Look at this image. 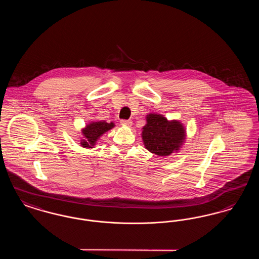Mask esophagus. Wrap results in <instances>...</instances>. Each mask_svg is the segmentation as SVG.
I'll return each mask as SVG.
<instances>
[{"mask_svg":"<svg viewBox=\"0 0 259 259\" xmlns=\"http://www.w3.org/2000/svg\"><path fill=\"white\" fill-rule=\"evenodd\" d=\"M120 123H121V125H124V126L130 127V126L132 125V120H124V119H122V120L120 121Z\"/></svg>","mask_w":259,"mask_h":259,"instance_id":"34e87169","label":"esophagus"}]
</instances>
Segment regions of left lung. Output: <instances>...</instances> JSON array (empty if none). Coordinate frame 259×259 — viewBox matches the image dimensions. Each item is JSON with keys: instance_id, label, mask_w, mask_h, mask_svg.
Listing matches in <instances>:
<instances>
[{"instance_id": "left-lung-1", "label": "left lung", "mask_w": 259, "mask_h": 259, "mask_svg": "<svg viewBox=\"0 0 259 259\" xmlns=\"http://www.w3.org/2000/svg\"><path fill=\"white\" fill-rule=\"evenodd\" d=\"M143 127L142 139L145 148L158 156H169L184 145L185 126L179 120H168L159 113H148Z\"/></svg>"}]
</instances>
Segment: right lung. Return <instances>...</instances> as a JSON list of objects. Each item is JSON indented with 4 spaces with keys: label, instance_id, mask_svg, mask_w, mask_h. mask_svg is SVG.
Listing matches in <instances>:
<instances>
[{
    "label": "right lung",
    "instance_id": "1",
    "mask_svg": "<svg viewBox=\"0 0 259 259\" xmlns=\"http://www.w3.org/2000/svg\"><path fill=\"white\" fill-rule=\"evenodd\" d=\"M115 125L113 122H107L104 120L93 121L87 124L81 130L83 140L80 141L81 147L84 148H92L97 143L100 137L112 129Z\"/></svg>",
    "mask_w": 259,
    "mask_h": 259
}]
</instances>
